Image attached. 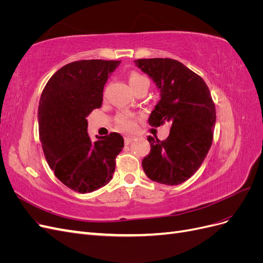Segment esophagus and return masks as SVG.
Masks as SVG:
<instances>
[{"label":"esophagus","mask_w":263,"mask_h":263,"mask_svg":"<svg viewBox=\"0 0 263 263\" xmlns=\"http://www.w3.org/2000/svg\"><path fill=\"white\" fill-rule=\"evenodd\" d=\"M135 138H136L135 135H128V136L125 137V142H126V144H129V142H132Z\"/></svg>","instance_id":"1"}]
</instances>
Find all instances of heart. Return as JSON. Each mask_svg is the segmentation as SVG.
Instances as JSON below:
<instances>
[{
	"mask_svg": "<svg viewBox=\"0 0 263 263\" xmlns=\"http://www.w3.org/2000/svg\"><path fill=\"white\" fill-rule=\"evenodd\" d=\"M146 80H147V78L142 77V76H140V74H138V73H132V74L129 76V84H130V86L133 87V89H134L135 86H137L138 84H140L141 82H144V81H146ZM134 117H135V116H134L133 114H128V113L122 114L121 116L118 117L117 122H118L119 126H121L123 129L129 130V129H133L134 126H135Z\"/></svg>",
	"mask_w": 263,
	"mask_h": 263,
	"instance_id": "1",
	"label": "heart"
}]
</instances>
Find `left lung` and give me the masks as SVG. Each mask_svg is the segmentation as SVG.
<instances>
[{
    "label": "left lung",
    "instance_id": "8db88e82",
    "mask_svg": "<svg viewBox=\"0 0 263 263\" xmlns=\"http://www.w3.org/2000/svg\"><path fill=\"white\" fill-rule=\"evenodd\" d=\"M134 62L160 92L149 124L171 125L165 140L147 138L151 149L142 159V169L155 182L181 184L198 170L212 146L216 109L209 86L178 60L153 58Z\"/></svg>",
    "mask_w": 263,
    "mask_h": 263
}]
</instances>
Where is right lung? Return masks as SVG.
Wrapping results in <instances>:
<instances>
[{"label":"right lung","mask_w":263,"mask_h":263,"mask_svg":"<svg viewBox=\"0 0 263 263\" xmlns=\"http://www.w3.org/2000/svg\"><path fill=\"white\" fill-rule=\"evenodd\" d=\"M121 61L80 60L60 68L47 82L38 106L42 147L50 169L63 184L79 193L106 185L115 158L124 147L118 133L87 134L86 117L103 102V90Z\"/></svg>","instance_id":"right-lung-1"}]
</instances>
